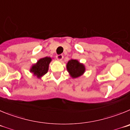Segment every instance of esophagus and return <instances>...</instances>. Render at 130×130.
I'll list each match as a JSON object with an SVG mask.
<instances>
[{
    "instance_id": "1",
    "label": "esophagus",
    "mask_w": 130,
    "mask_h": 130,
    "mask_svg": "<svg viewBox=\"0 0 130 130\" xmlns=\"http://www.w3.org/2000/svg\"><path fill=\"white\" fill-rule=\"evenodd\" d=\"M56 58L57 59H59V61H61L63 59V54H58L56 56Z\"/></svg>"
}]
</instances>
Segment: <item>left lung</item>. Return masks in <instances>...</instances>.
<instances>
[{"instance_id": "1", "label": "left lung", "mask_w": 130, "mask_h": 130, "mask_svg": "<svg viewBox=\"0 0 130 130\" xmlns=\"http://www.w3.org/2000/svg\"><path fill=\"white\" fill-rule=\"evenodd\" d=\"M67 69L72 78H78L85 72V67L76 59H71L68 61Z\"/></svg>"}]
</instances>
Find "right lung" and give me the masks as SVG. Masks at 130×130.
Listing matches in <instances>:
<instances>
[{"label":"right lung","mask_w":130,"mask_h":130,"mask_svg":"<svg viewBox=\"0 0 130 130\" xmlns=\"http://www.w3.org/2000/svg\"><path fill=\"white\" fill-rule=\"evenodd\" d=\"M52 59L49 57L41 58L37 63L34 65L30 69V72H33L34 74L38 78H41L42 76L46 73L48 70V65Z\"/></svg>","instance_id":"right-lung-1"}]
</instances>
